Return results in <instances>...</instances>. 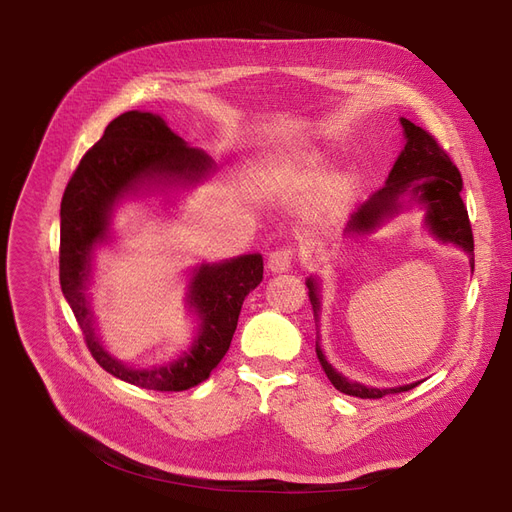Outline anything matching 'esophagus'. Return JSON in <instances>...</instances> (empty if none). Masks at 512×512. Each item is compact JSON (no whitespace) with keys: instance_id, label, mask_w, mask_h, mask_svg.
I'll use <instances>...</instances> for the list:
<instances>
[{"instance_id":"obj_1","label":"esophagus","mask_w":512,"mask_h":512,"mask_svg":"<svg viewBox=\"0 0 512 512\" xmlns=\"http://www.w3.org/2000/svg\"><path fill=\"white\" fill-rule=\"evenodd\" d=\"M292 259H294V247L282 245L270 253L267 267H270V272H288L292 265Z\"/></svg>"}]
</instances>
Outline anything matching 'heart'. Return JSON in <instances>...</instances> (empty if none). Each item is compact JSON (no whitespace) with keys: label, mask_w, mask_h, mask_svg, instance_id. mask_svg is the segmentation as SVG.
<instances>
[{"label":"heart","mask_w":512,"mask_h":512,"mask_svg":"<svg viewBox=\"0 0 512 512\" xmlns=\"http://www.w3.org/2000/svg\"><path fill=\"white\" fill-rule=\"evenodd\" d=\"M338 195H340V188H338Z\"/></svg>","instance_id":"heart-1"}]
</instances>
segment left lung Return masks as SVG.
<instances>
[{"label": "left lung", "mask_w": 512, "mask_h": 512, "mask_svg": "<svg viewBox=\"0 0 512 512\" xmlns=\"http://www.w3.org/2000/svg\"><path fill=\"white\" fill-rule=\"evenodd\" d=\"M402 128L407 134L405 151L400 153L396 164L386 180V184L378 193H373L369 201L359 205V209L348 220L346 232H369L378 226L386 215L398 211L400 197L411 193L421 203L427 205V224L434 230V234L446 242H454L471 257V272L475 265L473 255V230L469 222L467 205L463 203L461 191H463V178L459 168L452 161V157L446 153V149L438 143L432 132L423 130L421 126H415L413 122L402 118ZM309 299L313 305V311L319 309L317 299V286L309 278ZM317 357L321 367H324L328 380L334 384L336 390L359 396V398H382L388 394H400L409 392L417 384L400 386V388H367L363 384L346 380L340 375L317 348Z\"/></svg>", "instance_id": "1"}]
</instances>
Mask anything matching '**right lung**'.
<instances>
[{
  "label": "right lung",
  "mask_w": 512,
  "mask_h": 512,
  "mask_svg": "<svg viewBox=\"0 0 512 512\" xmlns=\"http://www.w3.org/2000/svg\"><path fill=\"white\" fill-rule=\"evenodd\" d=\"M211 159L186 145L166 122L149 112H126L107 124L103 137L83 155L62 197L60 209V284L83 330L93 359L116 378L147 390L180 392L209 378L230 348L238 313L247 294L263 280L261 255H242L203 265L191 284V303L201 315V332L178 361L151 369H128L103 351L91 326L85 297L91 249L105 236L107 215L143 178L170 182L199 180Z\"/></svg>",
  "instance_id": "right-lung-1"
}]
</instances>
